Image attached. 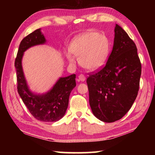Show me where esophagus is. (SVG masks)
Returning a JSON list of instances; mask_svg holds the SVG:
<instances>
[{"label": "esophagus", "mask_w": 155, "mask_h": 155, "mask_svg": "<svg viewBox=\"0 0 155 155\" xmlns=\"http://www.w3.org/2000/svg\"><path fill=\"white\" fill-rule=\"evenodd\" d=\"M85 75L84 74H80V75H78V78H77V81H85Z\"/></svg>", "instance_id": "obj_1"}]
</instances>
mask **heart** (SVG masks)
Masks as SVG:
<instances>
[{
    "label": "heart",
    "mask_w": 155,
    "mask_h": 155,
    "mask_svg": "<svg viewBox=\"0 0 155 155\" xmlns=\"http://www.w3.org/2000/svg\"><path fill=\"white\" fill-rule=\"evenodd\" d=\"M66 58L70 64L77 61L75 55L79 56L81 66L88 70H98L108 59L110 42L107 37L96 31H87L74 38L71 41Z\"/></svg>",
    "instance_id": "1"
}]
</instances>
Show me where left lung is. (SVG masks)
Here are the masks:
<instances>
[{"label": "left lung", "instance_id": "1", "mask_svg": "<svg viewBox=\"0 0 155 155\" xmlns=\"http://www.w3.org/2000/svg\"><path fill=\"white\" fill-rule=\"evenodd\" d=\"M112 51L105 65L87 78L91 111L101 121L121 119L132 107L140 88L141 64L135 44L116 25Z\"/></svg>", "mask_w": 155, "mask_h": 155}]
</instances>
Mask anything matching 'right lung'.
I'll return each instance as SVG.
<instances>
[{"label":"right lung","mask_w":155,"mask_h":155,"mask_svg":"<svg viewBox=\"0 0 155 155\" xmlns=\"http://www.w3.org/2000/svg\"><path fill=\"white\" fill-rule=\"evenodd\" d=\"M46 43L38 28L21 41L15 60L18 92L33 116L46 122H57L64 117L68 106L70 94L76 86V74L61 77L51 90L44 94H35L29 90L22 67L24 52L30 47Z\"/></svg>","instance_id":"obj_1"}]
</instances>
